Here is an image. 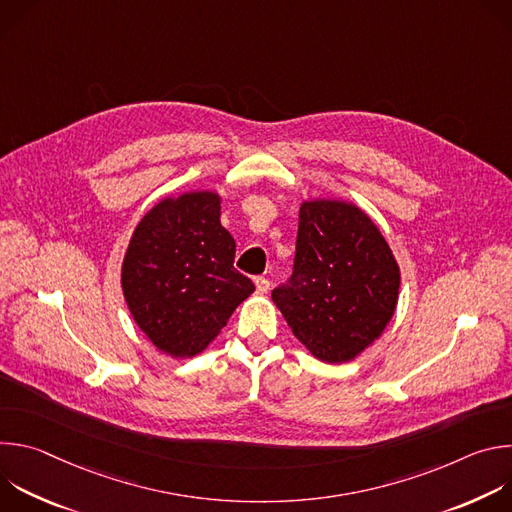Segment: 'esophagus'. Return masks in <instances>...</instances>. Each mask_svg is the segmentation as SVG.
Wrapping results in <instances>:
<instances>
[{
    "mask_svg": "<svg viewBox=\"0 0 512 512\" xmlns=\"http://www.w3.org/2000/svg\"><path fill=\"white\" fill-rule=\"evenodd\" d=\"M255 287H257L259 294H265V291L269 289V279H267V277H263V275L255 277Z\"/></svg>",
    "mask_w": 512,
    "mask_h": 512,
    "instance_id": "esophagus-1",
    "label": "esophagus"
}]
</instances>
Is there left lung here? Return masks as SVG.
Listing matches in <instances>:
<instances>
[{"instance_id": "8db88e82", "label": "left lung", "mask_w": 512, "mask_h": 512, "mask_svg": "<svg viewBox=\"0 0 512 512\" xmlns=\"http://www.w3.org/2000/svg\"><path fill=\"white\" fill-rule=\"evenodd\" d=\"M399 283V265L367 214L312 200L300 208L294 273L271 298L316 358L348 362L393 318Z\"/></svg>"}]
</instances>
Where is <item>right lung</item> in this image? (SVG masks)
Masks as SVG:
<instances>
[{
	"label": "right lung",
	"instance_id": "add662e5",
	"mask_svg": "<svg viewBox=\"0 0 512 512\" xmlns=\"http://www.w3.org/2000/svg\"><path fill=\"white\" fill-rule=\"evenodd\" d=\"M235 239L221 225V198L186 192L141 218L129 241L121 285L127 308L162 352H202L255 285L235 269Z\"/></svg>",
	"mask_w": 512,
	"mask_h": 512
}]
</instances>
